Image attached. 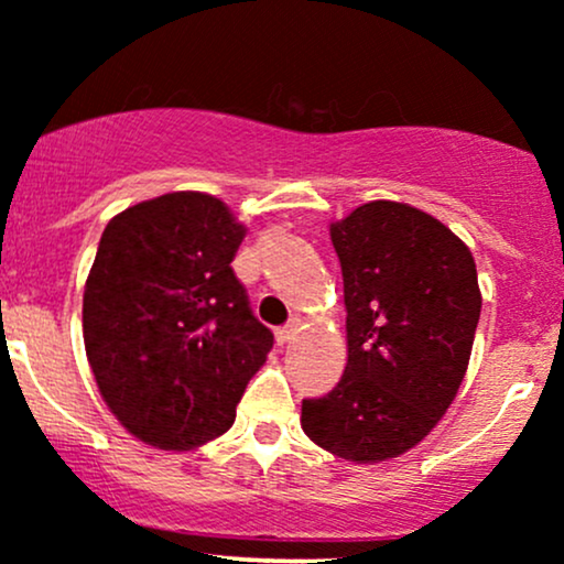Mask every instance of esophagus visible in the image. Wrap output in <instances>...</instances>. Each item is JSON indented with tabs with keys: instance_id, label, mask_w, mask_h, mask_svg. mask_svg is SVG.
<instances>
[{
	"instance_id": "1",
	"label": "esophagus",
	"mask_w": 564,
	"mask_h": 564,
	"mask_svg": "<svg viewBox=\"0 0 564 564\" xmlns=\"http://www.w3.org/2000/svg\"><path fill=\"white\" fill-rule=\"evenodd\" d=\"M296 334H300V323H296V321H291L289 326L278 328V332H275V341H278V345L283 347V345H289L291 339H296Z\"/></svg>"
}]
</instances>
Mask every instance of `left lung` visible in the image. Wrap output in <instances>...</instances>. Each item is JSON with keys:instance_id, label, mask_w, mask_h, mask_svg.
<instances>
[{"instance_id": "8db88e82", "label": "left lung", "mask_w": 564, "mask_h": 564, "mask_svg": "<svg viewBox=\"0 0 564 564\" xmlns=\"http://www.w3.org/2000/svg\"><path fill=\"white\" fill-rule=\"evenodd\" d=\"M347 307V366L302 400L304 435L379 464L435 430L467 373L482 294L469 246L416 206L368 200L332 223Z\"/></svg>"}]
</instances>
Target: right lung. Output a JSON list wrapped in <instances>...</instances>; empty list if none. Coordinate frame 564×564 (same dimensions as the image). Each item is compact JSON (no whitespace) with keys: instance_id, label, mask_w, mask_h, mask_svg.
I'll use <instances>...</instances> for the list:
<instances>
[{"instance_id":"add662e5","label":"right lung","mask_w":564,"mask_h":564,"mask_svg":"<svg viewBox=\"0 0 564 564\" xmlns=\"http://www.w3.org/2000/svg\"><path fill=\"white\" fill-rule=\"evenodd\" d=\"M246 236L225 200L174 191L102 230L84 286V349L127 432L193 451L230 430L273 334L251 315L230 262Z\"/></svg>"}]
</instances>
